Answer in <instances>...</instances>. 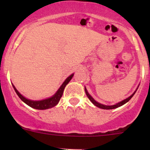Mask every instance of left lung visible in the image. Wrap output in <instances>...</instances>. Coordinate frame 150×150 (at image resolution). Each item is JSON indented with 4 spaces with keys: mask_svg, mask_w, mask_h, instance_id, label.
<instances>
[{
    "mask_svg": "<svg viewBox=\"0 0 150 150\" xmlns=\"http://www.w3.org/2000/svg\"><path fill=\"white\" fill-rule=\"evenodd\" d=\"M138 87H139V86H138ZM138 87H137V88L136 89L135 91H134V93H133L132 94H131V96H129V97L126 98V99H124V100L121 101V102H118V103H117V104H113V105H105V104H101V103H99V102H96V101L95 100V99H93V98L92 97V96H91L90 94H89L88 92L87 89H86V87H85V91H86V95H87L88 98V99H89V100H90L91 102L93 104H94V105L96 106V107H99V108H101V109H104V110H112V109L117 108V107H120V106L123 105V104H125V103H127V102H128V101H129L130 99H131V98L133 97V96H134V95L135 94L136 91H137V89H138Z\"/></svg>",
    "mask_w": 150,
    "mask_h": 150,
    "instance_id": "left-lung-1",
    "label": "left lung"
}]
</instances>
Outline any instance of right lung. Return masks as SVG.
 Masks as SVG:
<instances>
[{
    "label": "right lung",
    "mask_w": 150,
    "mask_h": 150,
    "mask_svg": "<svg viewBox=\"0 0 150 150\" xmlns=\"http://www.w3.org/2000/svg\"><path fill=\"white\" fill-rule=\"evenodd\" d=\"M73 75L74 73H72V75H70L69 77H67V78H66V80L64 81V83L62 84V86H60L59 88L58 89V91L56 92L55 94H54L52 96H51V97L43 99V100L34 101L31 100V99H27L26 97L22 96V95L18 91L17 89H16V88H15V86H13V84H12V86H13L16 94L18 95V96H19V98H20L21 100L23 102H25L26 104H28V106L31 107L32 108L36 109V110H47V109L52 108V107H55V106L59 103L60 99H61V97L62 96L64 88H65V86L68 84V83L71 81V79L72 78Z\"/></svg>",
    "instance_id": "obj_1"
}]
</instances>
